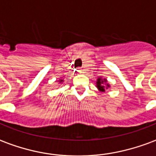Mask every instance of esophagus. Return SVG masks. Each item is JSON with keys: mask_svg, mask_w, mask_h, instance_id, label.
Wrapping results in <instances>:
<instances>
[{"mask_svg": "<svg viewBox=\"0 0 156 156\" xmlns=\"http://www.w3.org/2000/svg\"><path fill=\"white\" fill-rule=\"evenodd\" d=\"M77 71H78V73H83V69H81V68H78Z\"/></svg>", "mask_w": 156, "mask_h": 156, "instance_id": "esophagus-1", "label": "esophagus"}]
</instances>
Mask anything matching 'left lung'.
<instances>
[{
	"instance_id": "obj_1",
	"label": "left lung",
	"mask_w": 156,
	"mask_h": 156,
	"mask_svg": "<svg viewBox=\"0 0 156 156\" xmlns=\"http://www.w3.org/2000/svg\"><path fill=\"white\" fill-rule=\"evenodd\" d=\"M105 82H106V79L102 80L101 78H98V80H97V88H98V89L100 90V91H102V92L105 91V86H104V85H102V83H105ZM108 87H109V85L107 84V88H108Z\"/></svg>"
}]
</instances>
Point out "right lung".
<instances>
[{
    "mask_svg": "<svg viewBox=\"0 0 156 156\" xmlns=\"http://www.w3.org/2000/svg\"><path fill=\"white\" fill-rule=\"evenodd\" d=\"M60 82H62V80H60Z\"/></svg>",
    "mask_w": 156,
    "mask_h": 156,
    "instance_id": "right-lung-1",
    "label": "right lung"
}]
</instances>
